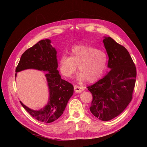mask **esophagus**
<instances>
[{
    "label": "esophagus",
    "instance_id": "34e87169",
    "mask_svg": "<svg viewBox=\"0 0 147 147\" xmlns=\"http://www.w3.org/2000/svg\"><path fill=\"white\" fill-rule=\"evenodd\" d=\"M74 90L76 93H80L84 90V88L82 86H79L77 85L74 86Z\"/></svg>",
    "mask_w": 147,
    "mask_h": 147
}]
</instances>
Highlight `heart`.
I'll return each mask as SVG.
<instances>
[{"instance_id":"heart-1","label":"heart","mask_w":147,"mask_h":147,"mask_svg":"<svg viewBox=\"0 0 147 147\" xmlns=\"http://www.w3.org/2000/svg\"><path fill=\"white\" fill-rule=\"evenodd\" d=\"M70 56H62L59 67L62 75L70 77L77 69V79L79 82L86 80L94 82L101 78L107 69L108 56L107 53L90 45H79L73 47L69 51Z\"/></svg>"}]
</instances>
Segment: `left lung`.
I'll return each instance as SVG.
<instances>
[{
    "mask_svg": "<svg viewBox=\"0 0 147 147\" xmlns=\"http://www.w3.org/2000/svg\"><path fill=\"white\" fill-rule=\"evenodd\" d=\"M111 70L88 86L92 96L90 110L102 121H109L124 110L132 99L137 71L128 51L110 37L103 40Z\"/></svg>",
    "mask_w": 147,
    "mask_h": 147,
    "instance_id": "1",
    "label": "left lung"
}]
</instances>
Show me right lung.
<instances>
[{"mask_svg":"<svg viewBox=\"0 0 147 147\" xmlns=\"http://www.w3.org/2000/svg\"><path fill=\"white\" fill-rule=\"evenodd\" d=\"M49 39L42 40L22 55L16 68V73L28 69L47 72L45 74L50 92L48 104L39 110L28 108L20 101L24 109L38 121L50 123L63 113L69 99L74 94V86L61 78L57 68V52Z\"/></svg>","mask_w":147,"mask_h":147,"instance_id":"obj_1","label":"right lung"}]
</instances>
